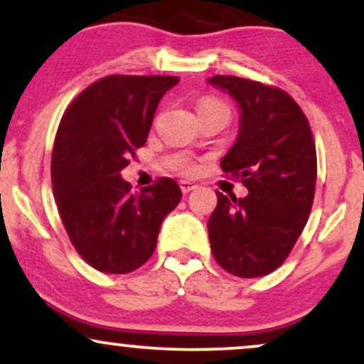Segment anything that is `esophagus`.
<instances>
[{"instance_id":"obj_1","label":"esophagus","mask_w":364,"mask_h":364,"mask_svg":"<svg viewBox=\"0 0 364 364\" xmlns=\"http://www.w3.org/2000/svg\"><path fill=\"white\" fill-rule=\"evenodd\" d=\"M179 186H181L183 195H188V193H190V191L196 190L195 183H190V181H181V183H179Z\"/></svg>"}]
</instances>
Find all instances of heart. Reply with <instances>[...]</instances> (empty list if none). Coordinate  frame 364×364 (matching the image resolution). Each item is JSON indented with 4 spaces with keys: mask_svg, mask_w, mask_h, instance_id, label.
Returning <instances> with one entry per match:
<instances>
[{
    "mask_svg": "<svg viewBox=\"0 0 364 364\" xmlns=\"http://www.w3.org/2000/svg\"><path fill=\"white\" fill-rule=\"evenodd\" d=\"M203 107H224V109H228V107H225L224 104H220L219 101H212V99H205V101L200 102L198 109H203Z\"/></svg>",
    "mask_w": 364,
    "mask_h": 364,
    "instance_id": "obj_1",
    "label": "heart"
}]
</instances>
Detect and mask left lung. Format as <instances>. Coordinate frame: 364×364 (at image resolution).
Masks as SVG:
<instances>
[{
    "mask_svg": "<svg viewBox=\"0 0 364 364\" xmlns=\"http://www.w3.org/2000/svg\"><path fill=\"white\" fill-rule=\"evenodd\" d=\"M207 83L240 109V129L220 168L248 190L245 198L215 191L210 250L229 274L262 277L282 265L306 225L316 185L315 141L306 116L286 92L225 75Z\"/></svg>",
    "mask_w": 364,
    "mask_h": 364,
    "instance_id": "1",
    "label": "left lung"
}]
</instances>
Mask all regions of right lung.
Masks as SVG:
<instances>
[{
  "instance_id": "1",
  "label": "right lung",
  "mask_w": 364,
  "mask_h": 364,
  "mask_svg": "<svg viewBox=\"0 0 364 364\" xmlns=\"http://www.w3.org/2000/svg\"><path fill=\"white\" fill-rule=\"evenodd\" d=\"M178 77L111 75L92 83L61 118L51 159L53 193L80 257L106 274H128L157 246L164 217L181 200L171 178L129 191L121 178L147 141L162 95Z\"/></svg>"
}]
</instances>
